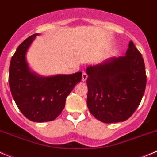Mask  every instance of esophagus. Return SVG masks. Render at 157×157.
Returning a JSON list of instances; mask_svg holds the SVG:
<instances>
[{"instance_id": "esophagus-1", "label": "esophagus", "mask_w": 157, "mask_h": 157, "mask_svg": "<svg viewBox=\"0 0 157 157\" xmlns=\"http://www.w3.org/2000/svg\"><path fill=\"white\" fill-rule=\"evenodd\" d=\"M87 78H88V75H86V74L84 72L83 74H82V80L83 81V82H85V81L87 80Z\"/></svg>"}]
</instances>
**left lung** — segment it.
<instances>
[{
	"label": "left lung",
	"mask_w": 157,
	"mask_h": 157,
	"mask_svg": "<svg viewBox=\"0 0 157 157\" xmlns=\"http://www.w3.org/2000/svg\"><path fill=\"white\" fill-rule=\"evenodd\" d=\"M87 106L100 121L128 120L141 101L147 84L140 52L130 41L124 56L112 57L86 69Z\"/></svg>",
	"instance_id": "left-lung-1"
}]
</instances>
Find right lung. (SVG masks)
I'll return each instance as SVG.
<instances>
[{
  "instance_id": "obj_1",
  "label": "right lung",
  "mask_w": 157,
  "mask_h": 157,
  "mask_svg": "<svg viewBox=\"0 0 157 157\" xmlns=\"http://www.w3.org/2000/svg\"><path fill=\"white\" fill-rule=\"evenodd\" d=\"M39 33L26 39L12 56L9 68V85L17 106L34 122L53 121L61 114L66 99L82 80V72L72 75L42 76L29 68L26 52Z\"/></svg>"
}]
</instances>
